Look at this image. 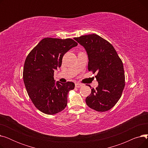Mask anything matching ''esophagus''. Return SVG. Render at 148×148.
Wrapping results in <instances>:
<instances>
[{"label":"esophagus","mask_w":148,"mask_h":148,"mask_svg":"<svg viewBox=\"0 0 148 148\" xmlns=\"http://www.w3.org/2000/svg\"><path fill=\"white\" fill-rule=\"evenodd\" d=\"M82 86H83V84H80V83H77L75 84V86L76 88H80V87H82Z\"/></svg>","instance_id":"34e87169"}]
</instances>
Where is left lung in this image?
Listing matches in <instances>:
<instances>
[{"mask_svg":"<svg viewBox=\"0 0 148 148\" xmlns=\"http://www.w3.org/2000/svg\"><path fill=\"white\" fill-rule=\"evenodd\" d=\"M74 40L84 47L88 55V70L98 82L86 98L87 105L98 112L109 110L121 97L125 87L122 60L113 46L97 34L83 35Z\"/></svg>","mask_w":148,"mask_h":148,"instance_id":"obj_1","label":"left lung"}]
</instances>
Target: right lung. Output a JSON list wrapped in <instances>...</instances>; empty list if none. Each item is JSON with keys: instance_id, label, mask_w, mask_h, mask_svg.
Listing matches in <instances>:
<instances>
[{"instance_id": "add662e5", "label": "right lung", "mask_w": 148, "mask_h": 148, "mask_svg": "<svg viewBox=\"0 0 148 148\" xmlns=\"http://www.w3.org/2000/svg\"><path fill=\"white\" fill-rule=\"evenodd\" d=\"M77 44L71 38H45L25 60L23 76L27 92L34 106L44 113L54 114L67 105L68 94L75 84L55 83L54 72L60 67L64 54Z\"/></svg>"}]
</instances>
